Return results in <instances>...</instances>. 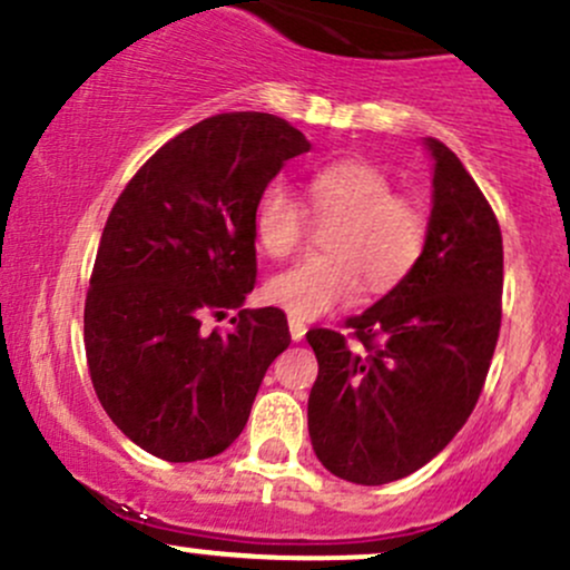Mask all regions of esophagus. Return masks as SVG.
Returning a JSON list of instances; mask_svg holds the SVG:
<instances>
[{"mask_svg": "<svg viewBox=\"0 0 570 570\" xmlns=\"http://www.w3.org/2000/svg\"><path fill=\"white\" fill-rule=\"evenodd\" d=\"M305 333H308V327H305L303 318L289 316V335H292V341H303Z\"/></svg>", "mask_w": 570, "mask_h": 570, "instance_id": "esophagus-1", "label": "esophagus"}]
</instances>
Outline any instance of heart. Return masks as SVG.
<instances>
[{"mask_svg":"<svg viewBox=\"0 0 570 570\" xmlns=\"http://www.w3.org/2000/svg\"><path fill=\"white\" fill-rule=\"evenodd\" d=\"M311 210L337 218L330 227V254L311 256L267 281V299L289 316L316 318L352 303L362 292L386 295L409 278L428 243V222L376 165L337 159L311 175ZM311 229V214L297 194L275 180L262 191L254 214L259 248L273 259L299 252Z\"/></svg>","mask_w":570,"mask_h":570,"instance_id":"b5f03b06","label":"heart"}]
</instances>
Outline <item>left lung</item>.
I'll return each instance as SVG.
<instances>
[{"mask_svg": "<svg viewBox=\"0 0 570 570\" xmlns=\"http://www.w3.org/2000/svg\"><path fill=\"white\" fill-rule=\"evenodd\" d=\"M428 243L403 284L348 336L311 330L308 397L316 458L337 479L386 484L428 465L476 409L500 333L503 237L462 161L435 137Z\"/></svg>", "mask_w": 570, "mask_h": 570, "instance_id": "8db88e82", "label": "left lung"}]
</instances>
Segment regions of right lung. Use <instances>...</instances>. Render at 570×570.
Segmentation results:
<instances>
[{
    "label": "right lung",
    "mask_w": 570,
    "mask_h": 570,
    "mask_svg": "<svg viewBox=\"0 0 570 570\" xmlns=\"http://www.w3.org/2000/svg\"><path fill=\"white\" fill-rule=\"evenodd\" d=\"M311 142L271 112H222L173 137L112 205L83 311L86 362L118 430L167 462L222 454L289 346L278 308H243L256 284L254 214ZM235 307L227 334L205 315Z\"/></svg>",
    "instance_id": "add662e5"
}]
</instances>
